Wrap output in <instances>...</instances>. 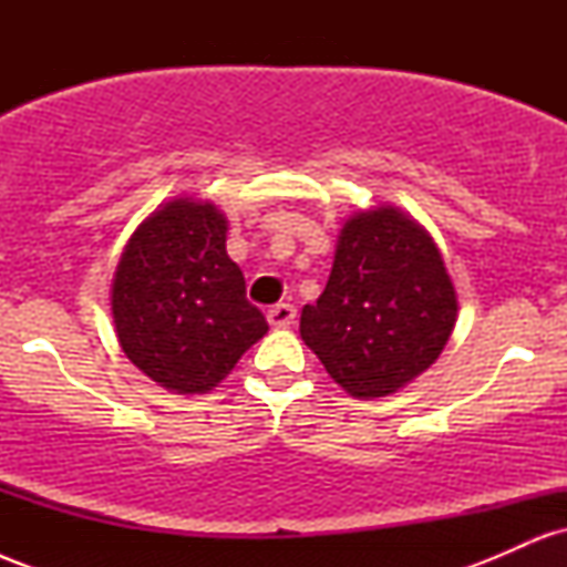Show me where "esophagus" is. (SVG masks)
Wrapping results in <instances>:
<instances>
[{"label":"esophagus","instance_id":"obj_1","mask_svg":"<svg viewBox=\"0 0 567 567\" xmlns=\"http://www.w3.org/2000/svg\"><path fill=\"white\" fill-rule=\"evenodd\" d=\"M266 320H269L271 328H288L296 320V309L290 303H277L266 311Z\"/></svg>","mask_w":567,"mask_h":567}]
</instances>
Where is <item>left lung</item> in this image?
Segmentation results:
<instances>
[{
  "instance_id": "1",
  "label": "left lung",
  "mask_w": 567,
  "mask_h": 567,
  "mask_svg": "<svg viewBox=\"0 0 567 567\" xmlns=\"http://www.w3.org/2000/svg\"><path fill=\"white\" fill-rule=\"evenodd\" d=\"M455 320L458 296L432 234L379 205L343 220L328 285L301 311V338L343 392L375 400L432 368Z\"/></svg>"
}]
</instances>
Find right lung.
I'll return each mask as SVG.
<instances>
[{"label": "right lung", "instance_id": "add662e5", "mask_svg": "<svg viewBox=\"0 0 567 567\" xmlns=\"http://www.w3.org/2000/svg\"><path fill=\"white\" fill-rule=\"evenodd\" d=\"M213 202L175 197L141 220L112 279V320L141 373L175 394H207L269 330L226 252Z\"/></svg>", "mask_w": 567, "mask_h": 567}]
</instances>
